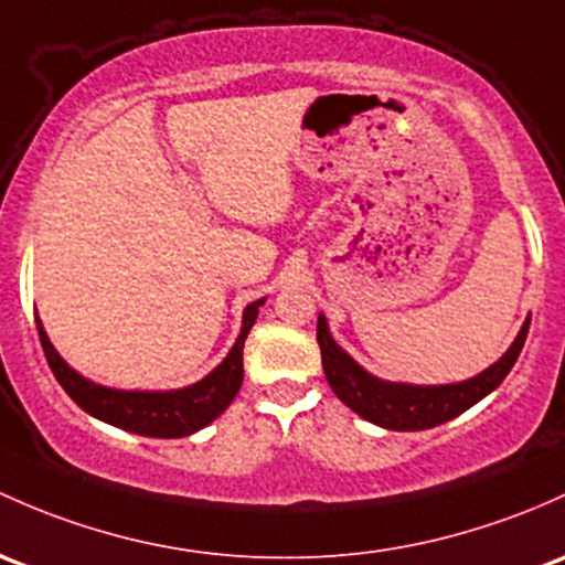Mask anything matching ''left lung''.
<instances>
[{
	"label": "left lung",
	"mask_w": 565,
	"mask_h": 565,
	"mask_svg": "<svg viewBox=\"0 0 565 565\" xmlns=\"http://www.w3.org/2000/svg\"><path fill=\"white\" fill-rule=\"evenodd\" d=\"M531 328V317L525 319L522 330L514 338L512 347L507 349L501 360L492 362L487 371L479 376L466 379L457 384H436V387H419V384H397L382 382V379L371 376L365 367L358 365L335 341H332L328 330V319L319 313L317 322V341L322 349V365L324 376L338 401L347 403L354 414H360L367 423L387 427V430H427L455 419L473 403L490 395L498 384L507 379L518 362L522 343L527 338Z\"/></svg>",
	"instance_id": "left-lung-1"
}]
</instances>
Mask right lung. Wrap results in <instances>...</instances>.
Listing matches in <instances>:
<instances>
[{
  "mask_svg": "<svg viewBox=\"0 0 565 565\" xmlns=\"http://www.w3.org/2000/svg\"><path fill=\"white\" fill-rule=\"evenodd\" d=\"M263 302L265 298L246 306L241 335H237L235 347L230 349L227 358L222 360V365L213 367L203 382L192 384V387L168 392L110 390L103 387V384L88 382V379H83L78 371H73L67 362L58 358L53 343L47 341L40 319L38 332L53 376H56V382L62 384L64 392L78 403L83 412H88L92 417L103 419L108 425L121 427V430L138 433V436L181 438L211 425L233 403V397L243 384V343H246L248 330L257 322Z\"/></svg>",
  "mask_w": 565,
  "mask_h": 565,
  "instance_id": "right-lung-1",
  "label": "right lung"
}]
</instances>
